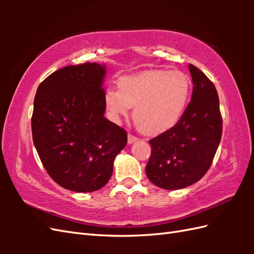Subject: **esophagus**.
Segmentation results:
<instances>
[{
    "instance_id": "obj_1",
    "label": "esophagus",
    "mask_w": 254,
    "mask_h": 254,
    "mask_svg": "<svg viewBox=\"0 0 254 254\" xmlns=\"http://www.w3.org/2000/svg\"><path fill=\"white\" fill-rule=\"evenodd\" d=\"M137 141V137H135V136H133L132 134H128L127 135V144H133V143H135Z\"/></svg>"
}]
</instances>
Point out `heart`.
Instances as JSON below:
<instances>
[{
  "label": "heart",
  "mask_w": 254,
  "mask_h": 254,
  "mask_svg": "<svg viewBox=\"0 0 254 254\" xmlns=\"http://www.w3.org/2000/svg\"><path fill=\"white\" fill-rule=\"evenodd\" d=\"M117 85L118 90L108 89L105 94L109 118L118 122L134 107L136 126L150 135L176 126L191 94V80L180 71L150 69L122 76Z\"/></svg>",
  "instance_id": "1"
}]
</instances>
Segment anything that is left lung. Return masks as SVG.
Masks as SVG:
<instances>
[{
  "mask_svg": "<svg viewBox=\"0 0 254 254\" xmlns=\"http://www.w3.org/2000/svg\"><path fill=\"white\" fill-rule=\"evenodd\" d=\"M193 91L190 104L170 130L150 139L146 166L150 182L179 190L202 179L216 154L223 132L217 90L202 71L189 64Z\"/></svg>",
  "mask_w": 254,
  "mask_h": 254,
  "instance_id": "obj_1",
  "label": "left lung"
}]
</instances>
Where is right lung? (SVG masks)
Wrapping results in <instances>:
<instances>
[{"label":"right lung","instance_id":"obj_1","mask_svg":"<svg viewBox=\"0 0 254 254\" xmlns=\"http://www.w3.org/2000/svg\"><path fill=\"white\" fill-rule=\"evenodd\" d=\"M106 64L58 69L37 89L31 118L35 147L59 186L94 192L107 185L127 132L105 118Z\"/></svg>","mask_w":254,"mask_h":254}]
</instances>
